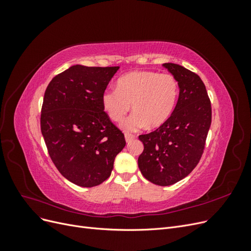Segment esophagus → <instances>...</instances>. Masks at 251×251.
Returning <instances> with one entry per match:
<instances>
[{
    "label": "esophagus",
    "instance_id": "obj_1",
    "mask_svg": "<svg viewBox=\"0 0 251 251\" xmlns=\"http://www.w3.org/2000/svg\"><path fill=\"white\" fill-rule=\"evenodd\" d=\"M125 138H126V143H130L131 141H133V140L135 139V136H134V135H130V134H126Z\"/></svg>",
    "mask_w": 251,
    "mask_h": 251
}]
</instances>
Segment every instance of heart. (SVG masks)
I'll use <instances>...</instances> for the list:
<instances>
[{"label":"heart","mask_w":251,"mask_h":251,"mask_svg":"<svg viewBox=\"0 0 251 251\" xmlns=\"http://www.w3.org/2000/svg\"><path fill=\"white\" fill-rule=\"evenodd\" d=\"M179 96V85L172 74L155 71H133L121 76L116 89L101 95L102 109L115 123L124 120L130 105L134 112L121 125L126 132L148 126L157 128L170 119Z\"/></svg>","instance_id":"1"}]
</instances>
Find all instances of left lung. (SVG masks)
Returning <instances> with one entry per match:
<instances>
[{
    "mask_svg": "<svg viewBox=\"0 0 251 251\" xmlns=\"http://www.w3.org/2000/svg\"><path fill=\"white\" fill-rule=\"evenodd\" d=\"M179 85V98L170 119L140 135L144 150L138 158L143 177L160 186L185 178L199 163L211 124V105L199 75L177 64L162 65Z\"/></svg>",
    "mask_w": 251,
    "mask_h": 251,
    "instance_id": "left-lung-1",
    "label": "left lung"
}]
</instances>
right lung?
Instances as JSON below:
<instances>
[{"mask_svg": "<svg viewBox=\"0 0 251 251\" xmlns=\"http://www.w3.org/2000/svg\"><path fill=\"white\" fill-rule=\"evenodd\" d=\"M119 67L75 65L52 78L44 95L41 130L56 169L72 183L93 187L107 180L125 136L101 104Z\"/></svg>", "mask_w": 251, "mask_h": 251, "instance_id": "right-lung-1", "label": "right lung"}]
</instances>
